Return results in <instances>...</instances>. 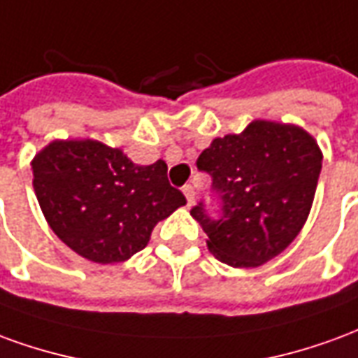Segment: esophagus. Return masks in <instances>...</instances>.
<instances>
[{
	"label": "esophagus",
	"instance_id": "esophagus-1",
	"mask_svg": "<svg viewBox=\"0 0 358 358\" xmlns=\"http://www.w3.org/2000/svg\"><path fill=\"white\" fill-rule=\"evenodd\" d=\"M184 195H186V199H187V205H194L195 201V189L192 184H186L184 186Z\"/></svg>",
	"mask_w": 358,
	"mask_h": 358
}]
</instances>
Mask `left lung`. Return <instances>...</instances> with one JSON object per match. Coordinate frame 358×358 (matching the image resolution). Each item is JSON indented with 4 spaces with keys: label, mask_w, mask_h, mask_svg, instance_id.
<instances>
[{
    "label": "left lung",
    "mask_w": 358,
    "mask_h": 358,
    "mask_svg": "<svg viewBox=\"0 0 358 358\" xmlns=\"http://www.w3.org/2000/svg\"><path fill=\"white\" fill-rule=\"evenodd\" d=\"M213 176L222 217L203 203L192 217L220 263L255 268L278 257L305 226L322 169V151L297 124L257 118L240 134L215 138L197 159Z\"/></svg>",
    "instance_id": "1"
}]
</instances>
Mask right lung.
Masks as SVG:
<instances>
[{"mask_svg":"<svg viewBox=\"0 0 358 358\" xmlns=\"http://www.w3.org/2000/svg\"><path fill=\"white\" fill-rule=\"evenodd\" d=\"M32 186L59 240L99 264L124 263L145 248L159 220L186 205L166 163H132L97 140H53L32 159Z\"/></svg>","mask_w":358,"mask_h":358,"instance_id":"obj_1","label":"right lung"}]
</instances>
